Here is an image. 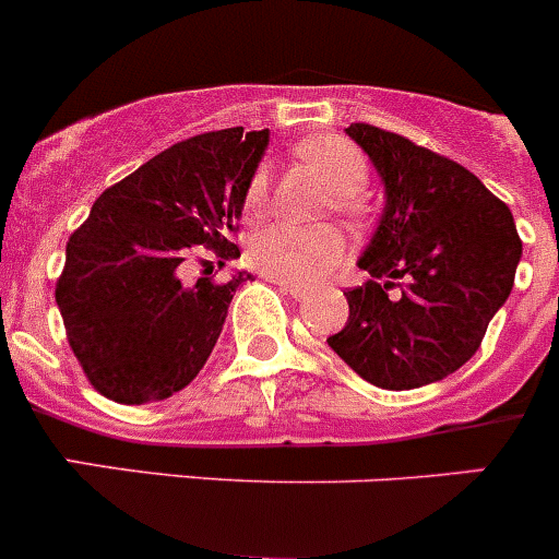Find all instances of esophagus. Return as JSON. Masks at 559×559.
I'll return each mask as SVG.
<instances>
[{
	"instance_id": "1",
	"label": "esophagus",
	"mask_w": 559,
	"mask_h": 559,
	"mask_svg": "<svg viewBox=\"0 0 559 559\" xmlns=\"http://www.w3.org/2000/svg\"><path fill=\"white\" fill-rule=\"evenodd\" d=\"M275 286H278L281 292H286V295H292V297H297V300H304L306 295H309V289H306V286H297V284H289V281H281V278H275Z\"/></svg>"
}]
</instances>
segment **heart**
Here are the masks:
<instances>
[{
  "mask_svg": "<svg viewBox=\"0 0 559 559\" xmlns=\"http://www.w3.org/2000/svg\"><path fill=\"white\" fill-rule=\"evenodd\" d=\"M300 159L331 187V203L338 215L358 217L364 212V187L369 181V162L358 145L350 140L322 134L297 145ZM270 203V176L259 168L245 187L242 212L255 221L264 215ZM350 245L336 228H300L289 223H278L255 234L248 245V259L259 273L270 278L289 281V284H314L322 275L347 259Z\"/></svg>",
  "mask_w": 559,
  "mask_h": 559,
  "instance_id": "heart-1",
  "label": "heart"
}]
</instances>
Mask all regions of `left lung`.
I'll return each mask as SVG.
<instances>
[{"instance_id":"obj_1","label":"left lung","mask_w":559,"mask_h":559,"mask_svg":"<svg viewBox=\"0 0 559 559\" xmlns=\"http://www.w3.org/2000/svg\"><path fill=\"white\" fill-rule=\"evenodd\" d=\"M347 134L372 159L385 206L344 292L347 325L331 350L367 383L419 389L461 369L513 289L521 239L510 209L463 165L369 123ZM400 285V298L388 289Z\"/></svg>"}]
</instances>
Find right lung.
<instances>
[{
  "label": "right lung",
  "instance_id": "add662e5",
  "mask_svg": "<svg viewBox=\"0 0 559 559\" xmlns=\"http://www.w3.org/2000/svg\"><path fill=\"white\" fill-rule=\"evenodd\" d=\"M267 143V129L242 127L181 140L107 187L71 234L55 300L98 394L156 403L201 372L250 275L215 284L203 270L187 281L185 267L203 248L217 264L237 259L231 234Z\"/></svg>",
  "mask_w": 559,
  "mask_h": 559
}]
</instances>
